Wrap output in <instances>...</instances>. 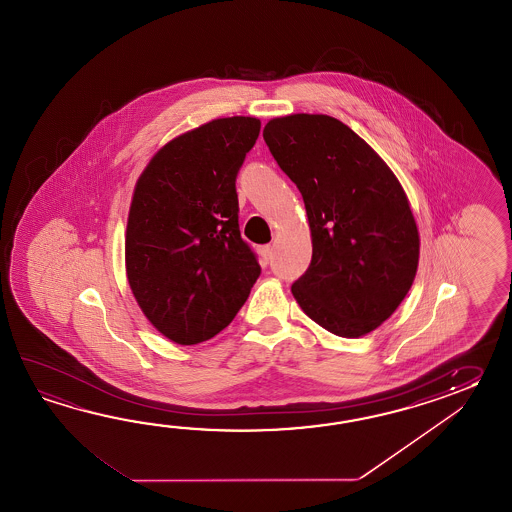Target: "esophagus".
<instances>
[{"label": "esophagus", "instance_id": "obj_1", "mask_svg": "<svg viewBox=\"0 0 512 512\" xmlns=\"http://www.w3.org/2000/svg\"><path fill=\"white\" fill-rule=\"evenodd\" d=\"M258 252H260L261 261H263V263L267 265V263H269V260H271L272 258L271 245H263V247H260V249H258Z\"/></svg>", "mask_w": 512, "mask_h": 512}]
</instances>
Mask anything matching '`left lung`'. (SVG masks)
<instances>
[{
  "label": "left lung",
  "mask_w": 512,
  "mask_h": 512,
  "mask_svg": "<svg viewBox=\"0 0 512 512\" xmlns=\"http://www.w3.org/2000/svg\"><path fill=\"white\" fill-rule=\"evenodd\" d=\"M304 197L313 258L291 291L333 335L359 338L401 305L419 263L414 214L388 164L344 122L296 113L263 128Z\"/></svg>",
  "instance_id": "obj_1"
}]
</instances>
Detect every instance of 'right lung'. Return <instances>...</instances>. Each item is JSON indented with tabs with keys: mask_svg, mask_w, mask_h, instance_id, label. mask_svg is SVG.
<instances>
[{
	"mask_svg": "<svg viewBox=\"0 0 512 512\" xmlns=\"http://www.w3.org/2000/svg\"><path fill=\"white\" fill-rule=\"evenodd\" d=\"M254 117L210 120L144 168L126 227V274L152 326L175 344L216 337L247 302L260 263L241 240L236 177L260 135Z\"/></svg>",
	"mask_w": 512,
	"mask_h": 512,
	"instance_id": "right-lung-1",
	"label": "right lung"
}]
</instances>
